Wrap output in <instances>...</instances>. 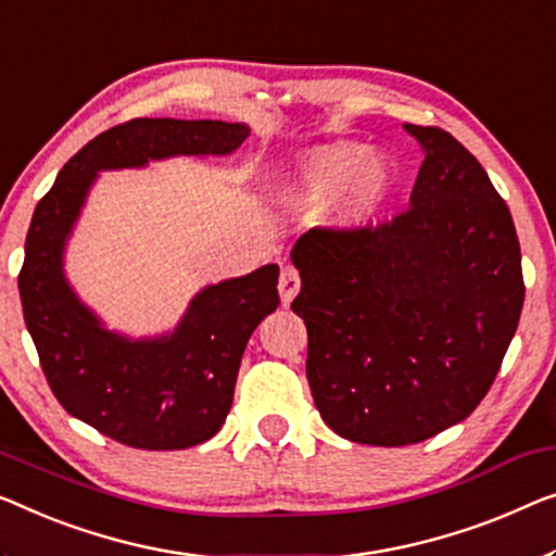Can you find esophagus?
I'll return each mask as SVG.
<instances>
[{"label":"esophagus","instance_id":"34e87169","mask_svg":"<svg viewBox=\"0 0 556 556\" xmlns=\"http://www.w3.org/2000/svg\"><path fill=\"white\" fill-rule=\"evenodd\" d=\"M300 287H302V281H300V275H296V269H292V267L281 269V275H279L281 304L289 306V302H292L296 292H300Z\"/></svg>","mask_w":556,"mask_h":556}]
</instances>
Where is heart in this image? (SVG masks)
<instances>
[{"instance_id":"1","label":"heart","mask_w":556,"mask_h":556,"mask_svg":"<svg viewBox=\"0 0 556 556\" xmlns=\"http://www.w3.org/2000/svg\"><path fill=\"white\" fill-rule=\"evenodd\" d=\"M394 185V172L384 156L352 139H334L309 147L296 162L294 177L281 189L287 204L309 210L334 199L339 227H364L377 217Z\"/></svg>"}]
</instances>
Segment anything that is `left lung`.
<instances>
[{"mask_svg": "<svg viewBox=\"0 0 556 556\" xmlns=\"http://www.w3.org/2000/svg\"><path fill=\"white\" fill-rule=\"evenodd\" d=\"M425 149L409 210L312 229L292 262L306 379L339 437L417 444L467 419L515 337L525 279L509 206L450 131L404 124Z\"/></svg>", "mask_w": 556, "mask_h": 556, "instance_id": "1", "label": "left lung"}]
</instances>
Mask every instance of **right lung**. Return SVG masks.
I'll list each match as a JSON object with an SVG mask.
<instances>
[{
  "mask_svg": "<svg viewBox=\"0 0 556 556\" xmlns=\"http://www.w3.org/2000/svg\"><path fill=\"white\" fill-rule=\"evenodd\" d=\"M247 124L131 119L102 131L64 164L24 242L20 296L39 364L62 407L135 450H187L225 425L239 362L256 325L277 309L279 267L199 292L174 331L129 339L102 327L64 277V244L97 172L177 154H231Z\"/></svg>",
  "mask_w": 556,
  "mask_h": 556,
  "instance_id": "1",
  "label": "right lung"
}]
</instances>
